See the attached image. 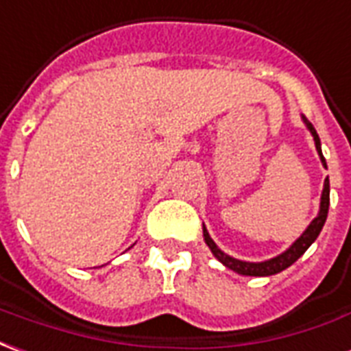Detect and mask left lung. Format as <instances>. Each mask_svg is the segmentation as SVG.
Returning <instances> with one entry per match:
<instances>
[{
    "label": "left lung",
    "mask_w": 351,
    "mask_h": 351,
    "mask_svg": "<svg viewBox=\"0 0 351 351\" xmlns=\"http://www.w3.org/2000/svg\"><path fill=\"white\" fill-rule=\"evenodd\" d=\"M303 119H305V117H303ZM305 123H306V127H308V130L312 132V136H314V144H316L319 158H322V162H324V166H326V158H324V155H322L318 134H316V130H314V127H312V123L308 121V119H305ZM327 211H329V179H326V185H324V193H322V204H319L318 217L311 222V226L303 232V235H301L298 241L291 245L290 249L286 250V252H282L280 256L271 258V260H267V262H260V263L241 262V260H235V258L224 254V252L215 245L213 239L209 237L206 226H204V239H206L207 247L211 249L215 258H217V260H221L228 269L235 271V273H239V275H249V277H267V275H275V273H280V271L286 269V267H290L291 263L295 262L298 258L303 256V252L311 247L312 243L316 241V237H318L322 228H324V224H326V219H327Z\"/></svg>",
    "instance_id": "obj_1"
}]
</instances>
